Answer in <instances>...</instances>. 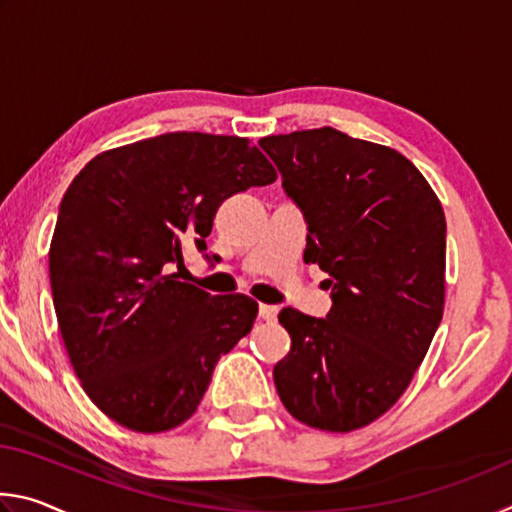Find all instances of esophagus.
<instances>
[{
	"label": "esophagus",
	"instance_id": "esophagus-1",
	"mask_svg": "<svg viewBox=\"0 0 512 512\" xmlns=\"http://www.w3.org/2000/svg\"><path fill=\"white\" fill-rule=\"evenodd\" d=\"M277 309L275 305H259V318L266 320V323H273V320L277 318Z\"/></svg>",
	"mask_w": 512,
	"mask_h": 512
}]
</instances>
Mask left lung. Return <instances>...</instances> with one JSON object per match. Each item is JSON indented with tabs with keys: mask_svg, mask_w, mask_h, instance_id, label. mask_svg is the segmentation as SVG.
<instances>
[{
	"mask_svg": "<svg viewBox=\"0 0 512 512\" xmlns=\"http://www.w3.org/2000/svg\"><path fill=\"white\" fill-rule=\"evenodd\" d=\"M259 146L305 216V262L332 289L327 318L277 316L291 336L273 368L277 395L309 427L361 429L400 400L443 320V205L402 153L336 128Z\"/></svg>",
	"mask_w": 512,
	"mask_h": 512,
	"instance_id": "1",
	"label": "left lung"
}]
</instances>
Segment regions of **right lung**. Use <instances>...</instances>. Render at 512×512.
Here are the masks:
<instances>
[{
    "label": "right lung",
    "mask_w": 512,
    "mask_h": 512,
    "mask_svg": "<svg viewBox=\"0 0 512 512\" xmlns=\"http://www.w3.org/2000/svg\"><path fill=\"white\" fill-rule=\"evenodd\" d=\"M246 137L167 133L99 153L63 196L49 246L58 327L76 377L110 420L160 433L194 415L257 302L176 280L219 205L271 185Z\"/></svg>",
    "instance_id": "right-lung-1"
}]
</instances>
